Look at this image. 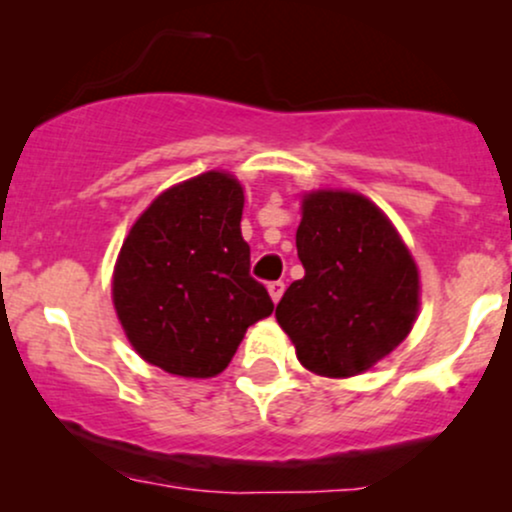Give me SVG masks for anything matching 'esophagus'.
<instances>
[{"mask_svg":"<svg viewBox=\"0 0 512 512\" xmlns=\"http://www.w3.org/2000/svg\"><path fill=\"white\" fill-rule=\"evenodd\" d=\"M284 289H286L284 281H269V286H267L269 296H272L274 303L281 301V296H284Z\"/></svg>","mask_w":512,"mask_h":512,"instance_id":"1","label":"esophagus"}]
</instances>
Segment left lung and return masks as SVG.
Here are the masks:
<instances>
[{
  "label": "left lung",
  "instance_id": "1",
  "mask_svg": "<svg viewBox=\"0 0 512 512\" xmlns=\"http://www.w3.org/2000/svg\"><path fill=\"white\" fill-rule=\"evenodd\" d=\"M296 248L305 276L286 289L276 320L305 368L349 378L404 342L419 313V269L370 199L305 195Z\"/></svg>",
  "mask_w": 512,
  "mask_h": 512
}]
</instances>
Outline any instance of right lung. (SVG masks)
I'll use <instances>...</instances> for the list:
<instances>
[{"label":"right lung","mask_w":512,"mask_h":512,"mask_svg":"<svg viewBox=\"0 0 512 512\" xmlns=\"http://www.w3.org/2000/svg\"><path fill=\"white\" fill-rule=\"evenodd\" d=\"M243 187L209 170L158 195L132 226L113 274V303L134 351L182 378H214L245 330L274 310L250 276L240 233Z\"/></svg>","instance_id":"obj_1"}]
</instances>
